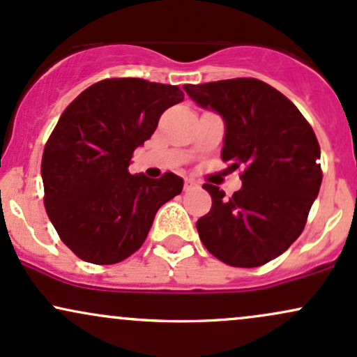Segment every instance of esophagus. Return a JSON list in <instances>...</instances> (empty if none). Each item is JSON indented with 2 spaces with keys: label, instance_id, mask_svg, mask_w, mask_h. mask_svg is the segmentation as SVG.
Returning a JSON list of instances; mask_svg holds the SVG:
<instances>
[{
  "label": "esophagus",
  "instance_id": "1",
  "mask_svg": "<svg viewBox=\"0 0 357 357\" xmlns=\"http://www.w3.org/2000/svg\"><path fill=\"white\" fill-rule=\"evenodd\" d=\"M195 187H197V182H195V180L185 178V185H183V189L189 192V190H192V189H195Z\"/></svg>",
  "mask_w": 357,
  "mask_h": 357
}]
</instances>
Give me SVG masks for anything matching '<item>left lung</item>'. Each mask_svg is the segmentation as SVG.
Returning <instances> with one entry per match:
<instances>
[{"label": "left lung", "mask_w": 357, "mask_h": 357, "mask_svg": "<svg viewBox=\"0 0 357 357\" xmlns=\"http://www.w3.org/2000/svg\"><path fill=\"white\" fill-rule=\"evenodd\" d=\"M192 101L222 116L221 158L244 167L243 187L224 197L204 183L212 207L197 221L200 241L226 265L255 268L285 253L302 234L322 170L314 130L290 99L258 79L183 86Z\"/></svg>", "instance_id": "obj_1"}]
</instances>
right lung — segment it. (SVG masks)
<instances>
[{
	"label": "right lung",
	"mask_w": 357,
	"mask_h": 357,
	"mask_svg": "<svg viewBox=\"0 0 357 357\" xmlns=\"http://www.w3.org/2000/svg\"><path fill=\"white\" fill-rule=\"evenodd\" d=\"M182 101L177 86L106 79L60 116L42 157L43 202L60 239L84 261L114 265L133 255L157 211L182 192L172 172L160 178L128 172L163 111Z\"/></svg>",
	"instance_id": "obj_1"
}]
</instances>
